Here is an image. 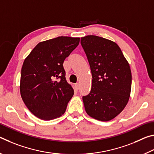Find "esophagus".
Listing matches in <instances>:
<instances>
[{
    "label": "esophagus",
    "mask_w": 154,
    "mask_h": 154,
    "mask_svg": "<svg viewBox=\"0 0 154 154\" xmlns=\"http://www.w3.org/2000/svg\"><path fill=\"white\" fill-rule=\"evenodd\" d=\"M75 89L76 90H78L79 89V83H77L75 84Z\"/></svg>",
    "instance_id": "34e87169"
}]
</instances>
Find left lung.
Listing matches in <instances>:
<instances>
[{
  "mask_svg": "<svg viewBox=\"0 0 154 154\" xmlns=\"http://www.w3.org/2000/svg\"><path fill=\"white\" fill-rule=\"evenodd\" d=\"M92 75V89L83 101L88 115L106 122L119 115L128 102L132 75L117 44L95 35L81 38Z\"/></svg>",
  "mask_w": 154,
  "mask_h": 154,
  "instance_id": "8db88e82",
  "label": "left lung"
}]
</instances>
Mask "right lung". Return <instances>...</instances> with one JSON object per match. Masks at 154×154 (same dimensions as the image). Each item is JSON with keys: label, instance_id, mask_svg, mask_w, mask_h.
I'll list each match as a JSON object with an SVG mask.
<instances>
[{"label": "right lung", "instance_id": "right-lung-1", "mask_svg": "<svg viewBox=\"0 0 154 154\" xmlns=\"http://www.w3.org/2000/svg\"><path fill=\"white\" fill-rule=\"evenodd\" d=\"M79 38L58 36L36 45L24 60L20 94L30 111L43 120L64 113L74 94L66 80L63 63L79 43Z\"/></svg>", "mask_w": 154, "mask_h": 154}]
</instances>
